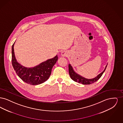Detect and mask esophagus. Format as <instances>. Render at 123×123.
I'll return each mask as SVG.
<instances>
[{
  "label": "esophagus",
  "instance_id": "34e87169",
  "mask_svg": "<svg viewBox=\"0 0 123 123\" xmlns=\"http://www.w3.org/2000/svg\"><path fill=\"white\" fill-rule=\"evenodd\" d=\"M61 55L63 57H66L68 55V53L66 51H62L61 53Z\"/></svg>",
  "mask_w": 123,
  "mask_h": 123
}]
</instances>
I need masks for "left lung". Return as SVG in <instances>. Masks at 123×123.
Returning <instances> with one entry per match:
<instances>
[{"label":"left lung","instance_id":"left-lung-1","mask_svg":"<svg viewBox=\"0 0 123 123\" xmlns=\"http://www.w3.org/2000/svg\"><path fill=\"white\" fill-rule=\"evenodd\" d=\"M107 64H106V65L105 66V69L102 72L99 73V75H98L97 76H95V77H94L93 78H91V79L86 78L80 75L79 74H77L76 72L73 69V68L72 67V66H71V65L70 64H69V74H70V78L74 81L77 82L79 83H82V84H84V85L90 84H92L94 82H96L97 81H98L100 78V77L102 76V74H103V73L105 71Z\"/></svg>","mask_w":123,"mask_h":123}]
</instances>
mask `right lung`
<instances>
[{
  "label": "right lung",
  "mask_w": 123,
  "mask_h": 123,
  "mask_svg": "<svg viewBox=\"0 0 123 123\" xmlns=\"http://www.w3.org/2000/svg\"><path fill=\"white\" fill-rule=\"evenodd\" d=\"M15 43L12 46V64L18 76L24 82L32 85H39L47 81L51 75L53 66L58 60L57 55L35 66L26 67L19 63L16 58Z\"/></svg>",
  "instance_id": "1"
}]
</instances>
